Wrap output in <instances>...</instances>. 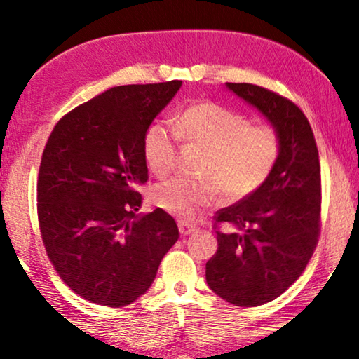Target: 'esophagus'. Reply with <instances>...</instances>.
I'll list each match as a JSON object with an SVG mask.
<instances>
[{
    "label": "esophagus",
    "mask_w": 359,
    "mask_h": 359,
    "mask_svg": "<svg viewBox=\"0 0 359 359\" xmlns=\"http://www.w3.org/2000/svg\"><path fill=\"white\" fill-rule=\"evenodd\" d=\"M179 230H180V235H184V237L197 232V229H195V226L185 224V222H179Z\"/></svg>",
    "instance_id": "1"
}]
</instances>
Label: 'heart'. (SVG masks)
<instances>
[{"label": "heart", "instance_id": "1", "mask_svg": "<svg viewBox=\"0 0 359 359\" xmlns=\"http://www.w3.org/2000/svg\"><path fill=\"white\" fill-rule=\"evenodd\" d=\"M179 139L207 151L203 180L174 179L154 189V202L180 220H194L224 194L238 202L269 179L280 156V137L269 124H252L247 116L210 101L194 102L174 127L154 124L144 137V156L154 174L169 175L175 167Z\"/></svg>", "mask_w": 359, "mask_h": 359}]
</instances>
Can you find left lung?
<instances>
[{
  "instance_id": "8db88e82",
  "label": "left lung",
  "mask_w": 359,
  "mask_h": 359,
  "mask_svg": "<svg viewBox=\"0 0 359 359\" xmlns=\"http://www.w3.org/2000/svg\"><path fill=\"white\" fill-rule=\"evenodd\" d=\"M229 90L257 109L280 137V156L260 189L217 212L219 250L205 265L207 285L222 300L258 306L297 281L320 235V157L310 122L292 101L247 83Z\"/></svg>"
}]
</instances>
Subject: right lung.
I'll return each mask as SVG.
<instances>
[{
  "label": "right lung",
  "mask_w": 359,
  "mask_h": 359,
  "mask_svg": "<svg viewBox=\"0 0 359 359\" xmlns=\"http://www.w3.org/2000/svg\"><path fill=\"white\" fill-rule=\"evenodd\" d=\"M182 81L117 86L72 109L49 135L38 177L48 257L84 300L119 308L151 288L179 238L169 213L140 215L144 137Z\"/></svg>",
  "instance_id": "obj_1"
}]
</instances>
